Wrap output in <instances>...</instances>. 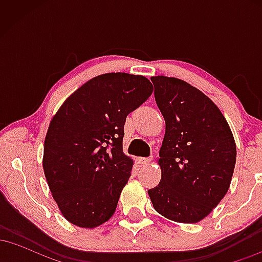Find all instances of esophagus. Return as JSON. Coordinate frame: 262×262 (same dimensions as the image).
Here are the masks:
<instances>
[{
    "mask_svg": "<svg viewBox=\"0 0 262 262\" xmlns=\"http://www.w3.org/2000/svg\"><path fill=\"white\" fill-rule=\"evenodd\" d=\"M151 161V158H138V162L140 165H148Z\"/></svg>",
    "mask_w": 262,
    "mask_h": 262,
    "instance_id": "1",
    "label": "esophagus"
}]
</instances>
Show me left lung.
<instances>
[{
  "mask_svg": "<svg viewBox=\"0 0 262 262\" xmlns=\"http://www.w3.org/2000/svg\"><path fill=\"white\" fill-rule=\"evenodd\" d=\"M165 119L160 183L148 193L155 210L177 223H197L229 189L236 161L233 133L219 108L186 81L154 76Z\"/></svg>",
  "mask_w": 262,
  "mask_h": 262,
  "instance_id": "1",
  "label": "left lung"
}]
</instances>
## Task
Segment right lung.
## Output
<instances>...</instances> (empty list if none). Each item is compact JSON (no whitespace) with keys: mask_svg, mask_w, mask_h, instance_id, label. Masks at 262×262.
Here are the masks:
<instances>
[{"mask_svg":"<svg viewBox=\"0 0 262 262\" xmlns=\"http://www.w3.org/2000/svg\"><path fill=\"white\" fill-rule=\"evenodd\" d=\"M151 93L141 75L103 74L76 90L53 117L43 167L70 223L95 228L113 215L133 167L122 148L125 118Z\"/></svg>","mask_w":262,"mask_h":262,"instance_id":"obj_1","label":"right lung"}]
</instances>
